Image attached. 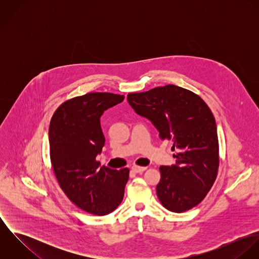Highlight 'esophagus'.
Wrapping results in <instances>:
<instances>
[{
  "label": "esophagus",
  "mask_w": 259,
  "mask_h": 259,
  "mask_svg": "<svg viewBox=\"0 0 259 259\" xmlns=\"http://www.w3.org/2000/svg\"><path fill=\"white\" fill-rule=\"evenodd\" d=\"M146 169H147V167H145V166H138V165H134V166L132 167V170H133V171H135V172H137V174H142V172H144Z\"/></svg>",
  "instance_id": "34e87169"
}]
</instances>
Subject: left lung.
<instances>
[{
    "label": "left lung",
    "mask_w": 259,
    "mask_h": 259,
    "mask_svg": "<svg viewBox=\"0 0 259 259\" xmlns=\"http://www.w3.org/2000/svg\"><path fill=\"white\" fill-rule=\"evenodd\" d=\"M127 102L154 125L161 141L174 143L176 164L159 167V201L178 213L194 207L218 175L219 139L212 112L197 95L174 84L128 94Z\"/></svg>",
    "instance_id": "8db88e82"
}]
</instances>
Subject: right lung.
Segmentation results:
<instances>
[{
	"label": "right lung",
	"instance_id": "1",
	"mask_svg": "<svg viewBox=\"0 0 259 259\" xmlns=\"http://www.w3.org/2000/svg\"><path fill=\"white\" fill-rule=\"evenodd\" d=\"M124 96L91 93L64 103L54 113L49 142L52 165L60 186L74 204L96 215L112 212L121 202L128 168L101 166L106 140L101 116Z\"/></svg>",
	"mask_w": 259,
	"mask_h": 259
}]
</instances>
